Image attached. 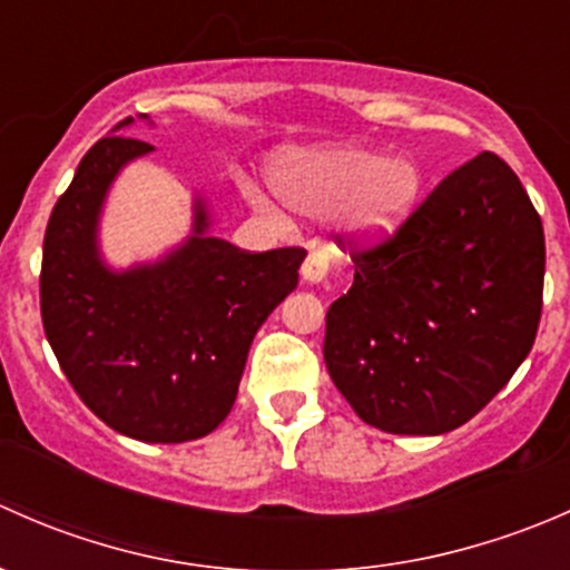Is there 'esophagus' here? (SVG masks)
<instances>
[{
	"mask_svg": "<svg viewBox=\"0 0 570 570\" xmlns=\"http://www.w3.org/2000/svg\"><path fill=\"white\" fill-rule=\"evenodd\" d=\"M327 275V256L322 250L308 253L306 262H303V281L306 284H320Z\"/></svg>",
	"mask_w": 570,
	"mask_h": 570,
	"instance_id": "obj_1",
	"label": "esophagus"
}]
</instances>
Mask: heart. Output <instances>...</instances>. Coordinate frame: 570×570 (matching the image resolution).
<instances>
[{"label": "heart", "mask_w": 570, "mask_h": 570, "mask_svg": "<svg viewBox=\"0 0 570 570\" xmlns=\"http://www.w3.org/2000/svg\"><path fill=\"white\" fill-rule=\"evenodd\" d=\"M273 184L303 215L342 209V228L361 243H386L407 223L424 193L416 159L377 148H322L281 159Z\"/></svg>", "instance_id": "1"}]
</instances>
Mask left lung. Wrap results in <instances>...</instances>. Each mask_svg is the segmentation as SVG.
Instances as JSON below:
<instances>
[{
  "mask_svg": "<svg viewBox=\"0 0 570 570\" xmlns=\"http://www.w3.org/2000/svg\"><path fill=\"white\" fill-rule=\"evenodd\" d=\"M350 256L353 286L327 308L322 353L372 428L450 433L530 355L543 308V223L497 154L452 170L392 239Z\"/></svg>",
  "mask_w": 570,
  "mask_h": 570,
  "instance_id": "1",
  "label": "left lung"
}]
</instances>
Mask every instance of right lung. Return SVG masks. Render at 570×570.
<instances>
[{"instance_id":"1","label":"right lung","mask_w":570,"mask_h":570,"mask_svg":"<svg viewBox=\"0 0 570 570\" xmlns=\"http://www.w3.org/2000/svg\"><path fill=\"white\" fill-rule=\"evenodd\" d=\"M148 118V115H142ZM101 137L55 204L43 237L40 317L79 400L118 433L181 444L212 433L237 400L262 322L297 286L306 250L250 253L206 234L195 198L187 243L154 264L115 273L99 256L109 184L154 146Z\"/></svg>"}]
</instances>
